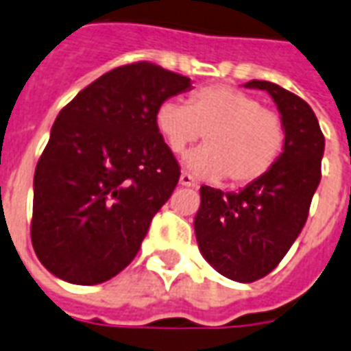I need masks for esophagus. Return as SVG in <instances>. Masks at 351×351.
<instances>
[{
    "mask_svg": "<svg viewBox=\"0 0 351 351\" xmlns=\"http://www.w3.org/2000/svg\"><path fill=\"white\" fill-rule=\"evenodd\" d=\"M179 184H183V186H197V183L194 181V178H192V176L186 172L181 173V178H179Z\"/></svg>",
    "mask_w": 351,
    "mask_h": 351,
    "instance_id": "34e87169",
    "label": "esophagus"
}]
</instances>
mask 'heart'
Returning <instances> with one entry per match:
<instances>
[{
  "mask_svg": "<svg viewBox=\"0 0 351 351\" xmlns=\"http://www.w3.org/2000/svg\"><path fill=\"white\" fill-rule=\"evenodd\" d=\"M157 132L173 154H183L203 137L206 146L184 159L195 178L221 179L241 186L263 178L276 165L286 143L278 113L229 86L197 89L189 106L165 100L156 113Z\"/></svg>",
  "mask_w": 351,
  "mask_h": 351,
  "instance_id": "obj_1",
  "label": "heart"
}]
</instances>
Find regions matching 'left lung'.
<instances>
[{"label": "left lung", "instance_id": "8db88e82", "mask_svg": "<svg viewBox=\"0 0 351 351\" xmlns=\"http://www.w3.org/2000/svg\"><path fill=\"white\" fill-rule=\"evenodd\" d=\"M243 86L271 95L286 128L284 150L263 178L238 192L203 184L194 230L206 262L249 284L271 273L300 234L320 183L324 135L308 102L291 91L262 80Z\"/></svg>", "mask_w": 351, "mask_h": 351}]
</instances>
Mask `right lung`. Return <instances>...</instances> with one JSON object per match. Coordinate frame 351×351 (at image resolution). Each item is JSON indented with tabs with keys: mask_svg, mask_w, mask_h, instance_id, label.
<instances>
[{
	"mask_svg": "<svg viewBox=\"0 0 351 351\" xmlns=\"http://www.w3.org/2000/svg\"><path fill=\"white\" fill-rule=\"evenodd\" d=\"M190 89V78L137 62L97 78L60 111L32 199V247L49 273L93 286L135 258L181 176L157 132V108Z\"/></svg>",
	"mask_w": 351,
	"mask_h": 351,
	"instance_id": "obj_1",
	"label": "right lung"
}]
</instances>
